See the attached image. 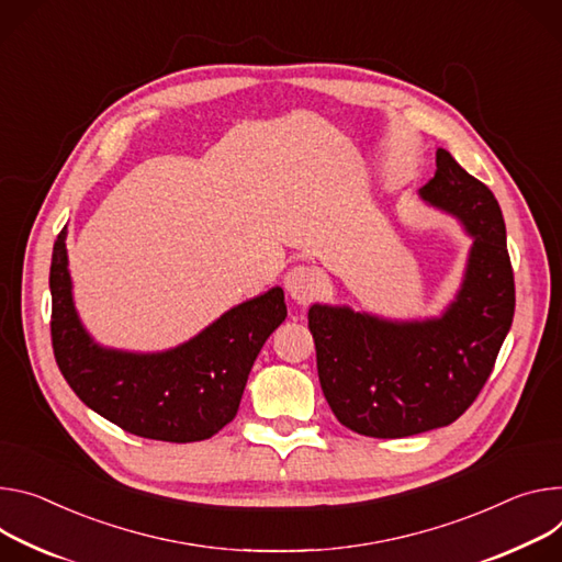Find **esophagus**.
Listing matches in <instances>:
<instances>
[{
	"instance_id": "1",
	"label": "esophagus",
	"mask_w": 562,
	"mask_h": 562,
	"mask_svg": "<svg viewBox=\"0 0 562 562\" xmlns=\"http://www.w3.org/2000/svg\"><path fill=\"white\" fill-rule=\"evenodd\" d=\"M284 289L297 304L312 302L321 291V276L312 267H293L284 276Z\"/></svg>"
}]
</instances>
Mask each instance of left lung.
Returning <instances> with one entry per match:
<instances>
[{"label":"left lung","instance_id":"8db88e82","mask_svg":"<svg viewBox=\"0 0 562 562\" xmlns=\"http://www.w3.org/2000/svg\"><path fill=\"white\" fill-rule=\"evenodd\" d=\"M419 196L473 241L446 310L403 321L347 304L310 307L325 398L342 426L366 437H411L462 417L514 323V271L493 192L439 147L437 172Z\"/></svg>","mask_w":562,"mask_h":562}]
</instances>
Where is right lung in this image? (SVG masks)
I'll use <instances>...</instances> for the list:
<instances>
[{"label": "right lung", "mask_w": 562, "mask_h": 562, "mask_svg": "<svg viewBox=\"0 0 562 562\" xmlns=\"http://www.w3.org/2000/svg\"><path fill=\"white\" fill-rule=\"evenodd\" d=\"M48 286L56 363L78 398L132 435L175 443L209 439L235 419L255 359L286 318L284 291L273 286L177 347L130 351L100 345L76 310L67 228L54 244Z\"/></svg>", "instance_id": "add662e5"}]
</instances>
